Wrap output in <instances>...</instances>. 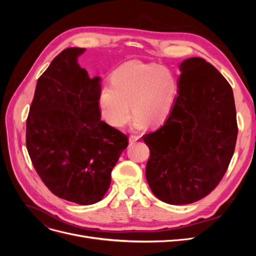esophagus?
Segmentation results:
<instances>
[{
  "mask_svg": "<svg viewBox=\"0 0 256 256\" xmlns=\"http://www.w3.org/2000/svg\"><path fill=\"white\" fill-rule=\"evenodd\" d=\"M138 140V136H129V143L130 144H134V142H136Z\"/></svg>",
  "mask_w": 256,
  "mask_h": 256,
  "instance_id": "obj_1",
  "label": "esophagus"
}]
</instances>
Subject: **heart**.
<instances>
[{
    "mask_svg": "<svg viewBox=\"0 0 256 256\" xmlns=\"http://www.w3.org/2000/svg\"><path fill=\"white\" fill-rule=\"evenodd\" d=\"M111 83L100 90L98 104L104 120L115 128L125 126L130 120V104L136 114L134 128L164 122L178 92V81L171 69L138 60L120 66L113 72Z\"/></svg>",
    "mask_w": 256,
    "mask_h": 256,
    "instance_id": "1",
    "label": "heart"
}]
</instances>
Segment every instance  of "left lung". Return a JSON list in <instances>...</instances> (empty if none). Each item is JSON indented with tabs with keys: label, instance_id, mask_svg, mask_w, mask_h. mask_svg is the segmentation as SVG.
<instances>
[{
	"label": "left lung",
	"instance_id": "8db88e82",
	"mask_svg": "<svg viewBox=\"0 0 256 256\" xmlns=\"http://www.w3.org/2000/svg\"><path fill=\"white\" fill-rule=\"evenodd\" d=\"M178 95L164 126L145 134L150 157L146 180L171 205L194 203L226 174L235 150L237 122L233 90L204 58L180 65Z\"/></svg>",
	"mask_w": 256,
	"mask_h": 256
}]
</instances>
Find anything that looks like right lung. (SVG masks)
Wrapping results in <instances>:
<instances>
[{
	"mask_svg": "<svg viewBox=\"0 0 256 256\" xmlns=\"http://www.w3.org/2000/svg\"><path fill=\"white\" fill-rule=\"evenodd\" d=\"M84 48H67L37 81L26 120V148L56 196L92 205L104 196L128 138L100 120L99 76L78 64Z\"/></svg>",
	"mask_w": 256,
	"mask_h": 256,
	"instance_id": "right-lung-1",
	"label": "right lung"
}]
</instances>
